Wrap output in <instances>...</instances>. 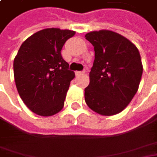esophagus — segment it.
I'll list each match as a JSON object with an SVG mask.
<instances>
[{
  "instance_id": "1",
  "label": "esophagus",
  "mask_w": 157,
  "mask_h": 157,
  "mask_svg": "<svg viewBox=\"0 0 157 157\" xmlns=\"http://www.w3.org/2000/svg\"><path fill=\"white\" fill-rule=\"evenodd\" d=\"M85 74V71H76V75L77 76H80Z\"/></svg>"
}]
</instances>
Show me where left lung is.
<instances>
[{
  "label": "left lung",
  "mask_w": 157,
  "mask_h": 157,
  "mask_svg": "<svg viewBox=\"0 0 157 157\" xmlns=\"http://www.w3.org/2000/svg\"><path fill=\"white\" fill-rule=\"evenodd\" d=\"M85 37L95 52L86 103L101 115L117 114L138 91L143 71L140 52L128 38L111 30L91 31Z\"/></svg>",
  "instance_id": "obj_1"
}]
</instances>
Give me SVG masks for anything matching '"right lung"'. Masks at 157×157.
I'll use <instances>...</instances> for the list:
<instances>
[{
  "label": "right lung",
  "mask_w": 157,
  "mask_h": 157,
  "mask_svg": "<svg viewBox=\"0 0 157 157\" xmlns=\"http://www.w3.org/2000/svg\"><path fill=\"white\" fill-rule=\"evenodd\" d=\"M75 31L44 29L28 37L14 59L18 94L27 107L41 116H52L63 107L75 73L61 56L64 43Z\"/></svg>",
  "instance_id": "add662e5"
}]
</instances>
